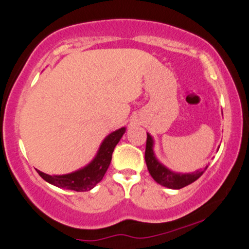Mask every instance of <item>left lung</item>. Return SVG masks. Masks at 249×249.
Segmentation results:
<instances>
[{
    "mask_svg": "<svg viewBox=\"0 0 249 249\" xmlns=\"http://www.w3.org/2000/svg\"><path fill=\"white\" fill-rule=\"evenodd\" d=\"M154 141L150 133H147L146 139V150H145V161H146L147 170L150 172L152 178L156 180L158 184L172 190H180V188L187 186L192 184L196 179L202 176V173L207 170V166L205 168L194 171L192 173H177L171 171L165 165H162L160 161L157 159L156 154L153 151Z\"/></svg>",
    "mask_w": 249,
    "mask_h": 249,
    "instance_id": "left-lung-1",
    "label": "left lung"
}]
</instances>
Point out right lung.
<instances>
[{"mask_svg":"<svg viewBox=\"0 0 249 249\" xmlns=\"http://www.w3.org/2000/svg\"><path fill=\"white\" fill-rule=\"evenodd\" d=\"M125 131H126V128L121 127L105 137L98 151H97L95 158L84 167L79 168L75 172L59 174V176H50V174L37 170V173L47 182L53 185V186L64 188V190L76 191V192H85V191L92 190L103 179L105 172L110 166L113 150H115L118 142L121 141Z\"/></svg>","mask_w":249,"mask_h":249,"instance_id":"obj_1","label":"right lung"}]
</instances>
